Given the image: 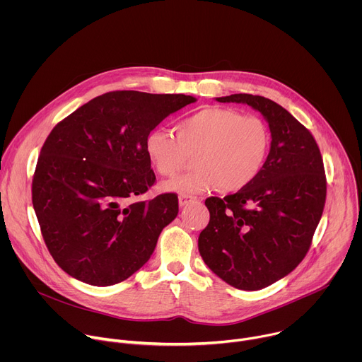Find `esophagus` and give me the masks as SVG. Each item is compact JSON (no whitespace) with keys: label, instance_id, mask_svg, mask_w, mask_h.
Wrapping results in <instances>:
<instances>
[{"label":"esophagus","instance_id":"1","mask_svg":"<svg viewBox=\"0 0 362 362\" xmlns=\"http://www.w3.org/2000/svg\"><path fill=\"white\" fill-rule=\"evenodd\" d=\"M197 200V197L196 196H192V194H180L179 196V204L182 206H186V204H189L190 202H196Z\"/></svg>","mask_w":362,"mask_h":362}]
</instances>
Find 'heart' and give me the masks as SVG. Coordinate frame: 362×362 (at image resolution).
I'll return each mask as SVG.
<instances>
[{
    "label": "heart",
    "mask_w": 362,
    "mask_h": 362,
    "mask_svg": "<svg viewBox=\"0 0 362 362\" xmlns=\"http://www.w3.org/2000/svg\"><path fill=\"white\" fill-rule=\"evenodd\" d=\"M271 130L257 116L228 107H206L177 124V136L153 129L144 139L147 159L162 176L172 177L194 157V169L162 185L166 192H238L259 176L271 150Z\"/></svg>",
    "instance_id": "1"
}]
</instances>
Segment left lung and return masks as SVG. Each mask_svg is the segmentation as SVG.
<instances>
[{
    "label": "left lung",
    "instance_id": "left-lung-1",
    "mask_svg": "<svg viewBox=\"0 0 362 362\" xmlns=\"http://www.w3.org/2000/svg\"><path fill=\"white\" fill-rule=\"evenodd\" d=\"M216 101L259 112L272 141L253 183L223 199H206L211 221L199 235V252L226 284L257 291L291 274L311 246L327 197L324 162L314 136L275 101L245 93Z\"/></svg>",
    "mask_w": 362,
    "mask_h": 362
}]
</instances>
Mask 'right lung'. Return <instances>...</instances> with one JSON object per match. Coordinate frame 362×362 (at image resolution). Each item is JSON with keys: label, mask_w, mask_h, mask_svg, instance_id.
<instances>
[{"label": "right lung", "mask_w": 362, "mask_h": 362, "mask_svg": "<svg viewBox=\"0 0 362 362\" xmlns=\"http://www.w3.org/2000/svg\"><path fill=\"white\" fill-rule=\"evenodd\" d=\"M196 98L133 90L101 94L48 134L33 179L44 242L70 276L94 286L139 271L179 212L175 193L129 203L156 180L144 139Z\"/></svg>", "instance_id": "right-lung-1"}]
</instances>
